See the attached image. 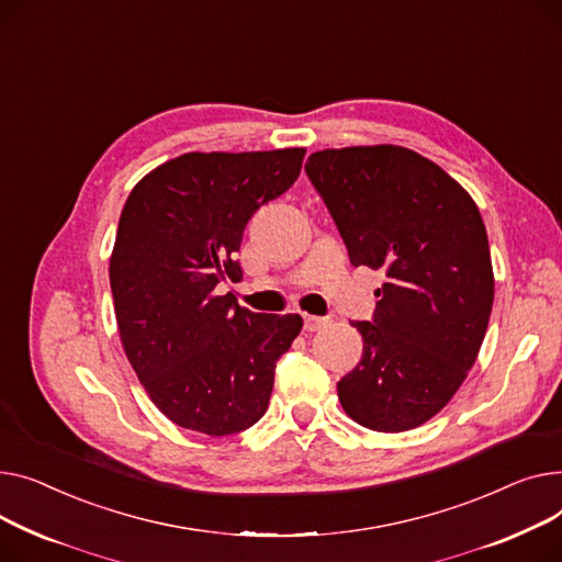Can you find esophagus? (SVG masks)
<instances>
[{"mask_svg":"<svg viewBox=\"0 0 562 562\" xmlns=\"http://www.w3.org/2000/svg\"><path fill=\"white\" fill-rule=\"evenodd\" d=\"M328 317H319V315H304V328L308 334H315V331H322V328L328 326Z\"/></svg>","mask_w":562,"mask_h":562,"instance_id":"obj_1","label":"esophagus"}]
</instances>
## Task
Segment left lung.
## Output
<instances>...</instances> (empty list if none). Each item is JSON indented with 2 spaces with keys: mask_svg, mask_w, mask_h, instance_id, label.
<instances>
[{
  "mask_svg": "<svg viewBox=\"0 0 562 562\" xmlns=\"http://www.w3.org/2000/svg\"><path fill=\"white\" fill-rule=\"evenodd\" d=\"M306 175L351 266L383 272L372 319L353 322L362 358L338 381L342 408L381 434L447 406L481 349L494 279L472 196L428 158L397 147L324 149Z\"/></svg>",
  "mask_w": 562,
  "mask_h": 562,
  "instance_id": "left-lung-1",
  "label": "left lung"
}]
</instances>
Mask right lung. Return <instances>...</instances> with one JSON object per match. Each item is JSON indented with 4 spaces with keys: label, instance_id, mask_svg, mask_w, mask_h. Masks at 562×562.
Segmentation results:
<instances>
[{
    "label": "right lung",
    "instance_id": "right-lung-1",
    "mask_svg": "<svg viewBox=\"0 0 562 562\" xmlns=\"http://www.w3.org/2000/svg\"><path fill=\"white\" fill-rule=\"evenodd\" d=\"M304 154H183L122 209L109 270L120 338L158 411L190 431L220 438L254 426L277 360L302 331L300 315L251 313L215 288L243 279L245 226L296 181Z\"/></svg>",
    "mask_w": 562,
    "mask_h": 562
}]
</instances>
